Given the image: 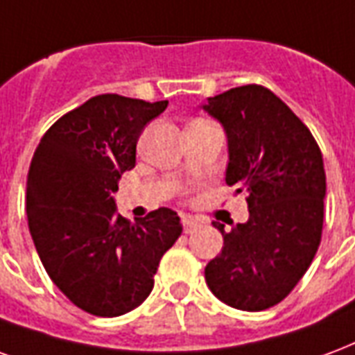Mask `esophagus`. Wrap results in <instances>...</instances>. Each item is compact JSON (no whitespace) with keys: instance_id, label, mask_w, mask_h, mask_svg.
<instances>
[{"instance_id":"34e87169","label":"esophagus","mask_w":355,"mask_h":355,"mask_svg":"<svg viewBox=\"0 0 355 355\" xmlns=\"http://www.w3.org/2000/svg\"><path fill=\"white\" fill-rule=\"evenodd\" d=\"M200 227V221L198 219H193V217H183V229H185V232H195L196 229Z\"/></svg>"}]
</instances>
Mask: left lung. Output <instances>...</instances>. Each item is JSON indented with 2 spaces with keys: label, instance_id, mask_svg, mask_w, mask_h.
<instances>
[{
  "label": "left lung",
  "instance_id": "obj_1",
  "mask_svg": "<svg viewBox=\"0 0 355 355\" xmlns=\"http://www.w3.org/2000/svg\"><path fill=\"white\" fill-rule=\"evenodd\" d=\"M202 110L223 126L225 181L244 191L250 209L231 231L214 221L223 248L204 268L206 284L232 309H270L299 284L322 240V151L301 119L261 85L208 98Z\"/></svg>",
  "mask_w": 355,
  "mask_h": 355
}]
</instances>
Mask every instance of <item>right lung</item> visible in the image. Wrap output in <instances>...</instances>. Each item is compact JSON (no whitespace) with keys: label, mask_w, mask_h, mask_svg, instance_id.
<instances>
[{"label":"right lung","mask_w":355,"mask_h":355,"mask_svg":"<svg viewBox=\"0 0 355 355\" xmlns=\"http://www.w3.org/2000/svg\"><path fill=\"white\" fill-rule=\"evenodd\" d=\"M168 102L100 94L46 130L26 183V214L35 250L54 286L85 312L113 318L151 293L162 255L183 227L159 208L132 225L113 193L136 166L141 132Z\"/></svg>","instance_id":"obj_1"}]
</instances>
